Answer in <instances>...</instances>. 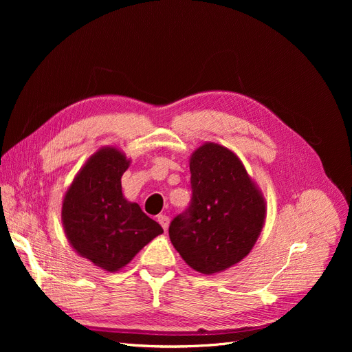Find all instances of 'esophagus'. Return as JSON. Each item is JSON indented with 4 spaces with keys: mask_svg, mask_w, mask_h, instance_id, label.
<instances>
[{
    "mask_svg": "<svg viewBox=\"0 0 352 352\" xmlns=\"http://www.w3.org/2000/svg\"><path fill=\"white\" fill-rule=\"evenodd\" d=\"M157 221L160 223V226L164 228V231L168 230V226H170V218H168V217L161 214V215H158V217H157Z\"/></svg>",
    "mask_w": 352,
    "mask_h": 352,
    "instance_id": "34e87169",
    "label": "esophagus"
}]
</instances>
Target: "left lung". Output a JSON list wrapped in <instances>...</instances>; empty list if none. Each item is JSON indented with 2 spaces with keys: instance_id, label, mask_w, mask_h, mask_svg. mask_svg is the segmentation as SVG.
<instances>
[{
  "instance_id": "left-lung-1",
  "label": "left lung",
  "mask_w": 352,
  "mask_h": 352,
  "mask_svg": "<svg viewBox=\"0 0 352 352\" xmlns=\"http://www.w3.org/2000/svg\"><path fill=\"white\" fill-rule=\"evenodd\" d=\"M190 208L170 224V239L192 270L212 275L238 264L261 234L267 202L227 146L204 142L190 158Z\"/></svg>"
}]
</instances>
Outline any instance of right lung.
I'll return each mask as SVG.
<instances>
[{"label": "right lung", "mask_w": 352, "mask_h": 352, "mask_svg": "<svg viewBox=\"0 0 352 352\" xmlns=\"http://www.w3.org/2000/svg\"><path fill=\"white\" fill-rule=\"evenodd\" d=\"M131 160L117 146L92 154L68 187L61 221L78 255L104 271L124 268L153 239L161 226L122 194L121 177Z\"/></svg>", "instance_id": "add662e5"}]
</instances>
